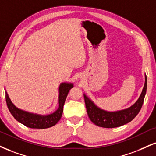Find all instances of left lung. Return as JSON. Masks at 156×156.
<instances>
[{
    "instance_id": "left-lung-1",
    "label": "left lung",
    "mask_w": 156,
    "mask_h": 156,
    "mask_svg": "<svg viewBox=\"0 0 156 156\" xmlns=\"http://www.w3.org/2000/svg\"><path fill=\"white\" fill-rule=\"evenodd\" d=\"M147 91V76L140 97L130 108L115 112H109L98 108L84 94V100L90 120L98 126L103 128H115L132 121L137 115L143 104L144 96Z\"/></svg>"
}]
</instances>
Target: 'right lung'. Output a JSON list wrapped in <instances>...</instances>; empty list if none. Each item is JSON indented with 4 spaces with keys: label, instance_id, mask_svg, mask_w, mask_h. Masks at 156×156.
<instances>
[{
    "label": "right lung",
    "instance_id": "right-lung-1",
    "mask_svg": "<svg viewBox=\"0 0 156 156\" xmlns=\"http://www.w3.org/2000/svg\"><path fill=\"white\" fill-rule=\"evenodd\" d=\"M73 87V83H62L60 84L59 88V108L55 112L49 115H37L20 110L13 104L6 91L5 101L9 111L14 119L20 123L31 129H47L57 124L61 119L65 99L69 91Z\"/></svg>",
    "mask_w": 156,
    "mask_h": 156
}]
</instances>
